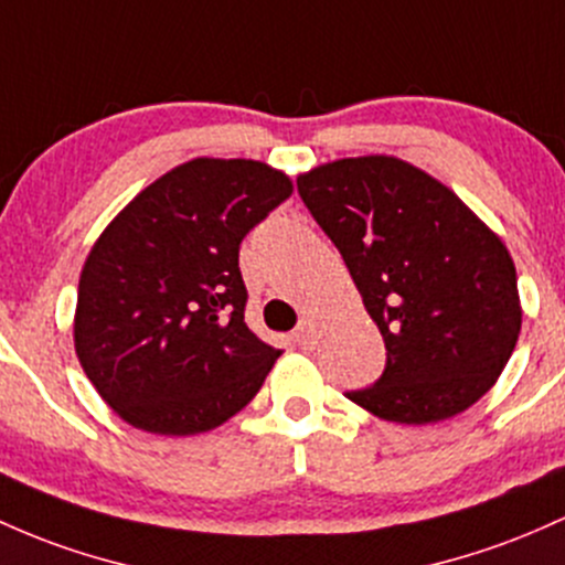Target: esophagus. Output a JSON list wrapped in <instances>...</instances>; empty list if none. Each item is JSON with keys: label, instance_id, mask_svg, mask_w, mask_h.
Listing matches in <instances>:
<instances>
[{"label": "esophagus", "instance_id": "esophagus-1", "mask_svg": "<svg viewBox=\"0 0 565 565\" xmlns=\"http://www.w3.org/2000/svg\"><path fill=\"white\" fill-rule=\"evenodd\" d=\"M292 340L300 345L302 351H311L316 345V330H313L311 321H302V324L292 332Z\"/></svg>", "mask_w": 565, "mask_h": 565}]
</instances>
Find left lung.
Listing matches in <instances>:
<instances>
[{"label": "left lung", "mask_w": 565, "mask_h": 565, "mask_svg": "<svg viewBox=\"0 0 565 565\" xmlns=\"http://www.w3.org/2000/svg\"><path fill=\"white\" fill-rule=\"evenodd\" d=\"M386 343V370L351 402L392 424L448 420L491 392L523 308L504 241L454 190L394 154L297 177Z\"/></svg>", "instance_id": "8db88e82"}]
</instances>
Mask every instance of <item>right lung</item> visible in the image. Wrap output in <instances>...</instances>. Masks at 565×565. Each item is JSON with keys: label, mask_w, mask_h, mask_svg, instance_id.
Here are the masks:
<instances>
[{"label": "right lung", "mask_w": 565, "mask_h": 565, "mask_svg": "<svg viewBox=\"0 0 565 565\" xmlns=\"http://www.w3.org/2000/svg\"><path fill=\"white\" fill-rule=\"evenodd\" d=\"M292 195L246 158H192L104 227L79 273L74 351L134 429L190 437L244 411L281 351L244 321V235Z\"/></svg>", "instance_id": "add662e5"}]
</instances>
